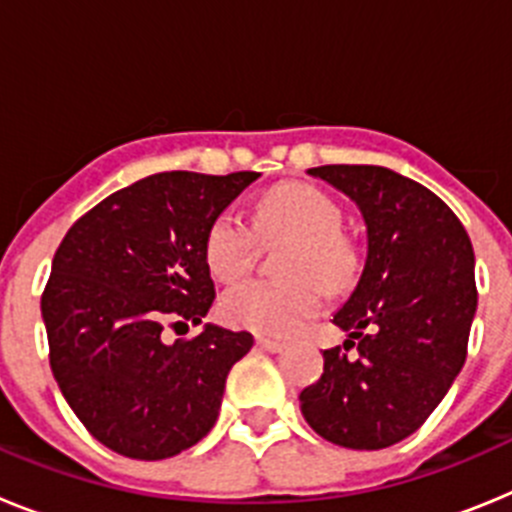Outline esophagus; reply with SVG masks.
<instances>
[{"label": "esophagus", "mask_w": 512, "mask_h": 512, "mask_svg": "<svg viewBox=\"0 0 512 512\" xmlns=\"http://www.w3.org/2000/svg\"><path fill=\"white\" fill-rule=\"evenodd\" d=\"M256 346L261 348V351H269V354H282L284 348V343H279V341H271V338H264V336H256Z\"/></svg>", "instance_id": "34e87169"}]
</instances>
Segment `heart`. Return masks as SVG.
I'll return each instance as SVG.
<instances>
[{"label":"heart","mask_w":512,"mask_h":512,"mask_svg":"<svg viewBox=\"0 0 512 512\" xmlns=\"http://www.w3.org/2000/svg\"><path fill=\"white\" fill-rule=\"evenodd\" d=\"M341 207L310 184H282L271 189L256 207V228L264 238H295L284 256L289 279H246L220 300L225 320L241 328L289 336L320 310L330 287L356 277L359 248L341 233ZM205 259L220 279L241 277L256 259V233L238 212L228 210L212 220L205 238ZM320 273L319 278L314 274Z\"/></svg>","instance_id":"heart-1"}]
</instances>
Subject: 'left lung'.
<instances>
[{
    "label": "left lung",
    "mask_w": 512,
    "mask_h": 512,
    "mask_svg": "<svg viewBox=\"0 0 512 512\" xmlns=\"http://www.w3.org/2000/svg\"><path fill=\"white\" fill-rule=\"evenodd\" d=\"M366 225V259L333 323L343 348L323 351V377L300 392L310 428L343 449L377 451L408 438L451 390L477 312L474 248L451 207L384 166H318Z\"/></svg>",
    "instance_id": "left-lung-1"
}]
</instances>
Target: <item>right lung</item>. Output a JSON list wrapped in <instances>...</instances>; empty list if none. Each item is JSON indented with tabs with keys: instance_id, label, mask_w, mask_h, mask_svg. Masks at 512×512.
Here are the masks:
<instances>
[{
	"instance_id": "1",
	"label": "right lung",
	"mask_w": 512,
	"mask_h": 512,
	"mask_svg": "<svg viewBox=\"0 0 512 512\" xmlns=\"http://www.w3.org/2000/svg\"><path fill=\"white\" fill-rule=\"evenodd\" d=\"M164 171L79 217L53 256L43 312L51 369L87 431L130 459L158 461L210 433L233 364L253 336L205 323L166 343V320L200 325L215 300L212 220L259 179Z\"/></svg>"
}]
</instances>
